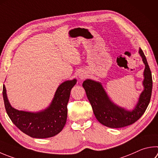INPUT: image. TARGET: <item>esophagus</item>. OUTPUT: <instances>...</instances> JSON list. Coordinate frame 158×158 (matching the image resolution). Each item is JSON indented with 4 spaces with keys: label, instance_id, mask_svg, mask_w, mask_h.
<instances>
[{
    "label": "esophagus",
    "instance_id": "1",
    "mask_svg": "<svg viewBox=\"0 0 158 158\" xmlns=\"http://www.w3.org/2000/svg\"><path fill=\"white\" fill-rule=\"evenodd\" d=\"M79 77L81 79H84V77H85V74H84L83 73H80V74H79Z\"/></svg>",
    "mask_w": 158,
    "mask_h": 158
}]
</instances>
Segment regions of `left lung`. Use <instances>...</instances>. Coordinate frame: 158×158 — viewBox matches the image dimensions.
I'll return each mask as SVG.
<instances>
[{
    "mask_svg": "<svg viewBox=\"0 0 158 158\" xmlns=\"http://www.w3.org/2000/svg\"><path fill=\"white\" fill-rule=\"evenodd\" d=\"M139 53L145 65L144 79L143 81L144 90L140 94L138 102L133 110H126L111 102L100 82L86 79L83 83L82 85L93 108L94 116L102 124L106 127L117 128L133 124L147 110L151 100L153 80L150 68L141 48H139Z\"/></svg>",
    "mask_w": 158,
    "mask_h": 158,
    "instance_id": "1",
    "label": "left lung"
}]
</instances>
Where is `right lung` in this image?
<instances>
[{"instance_id":"add662e5","label":"right lung","mask_w":158,"mask_h":158,"mask_svg":"<svg viewBox=\"0 0 158 158\" xmlns=\"http://www.w3.org/2000/svg\"><path fill=\"white\" fill-rule=\"evenodd\" d=\"M77 79L65 81L59 85L50 105L46 109L36 113L19 110L10 105L6 88H2L5 110L16 127L23 133L33 138H48L62 131L66 123L68 108L71 89Z\"/></svg>"}]
</instances>
